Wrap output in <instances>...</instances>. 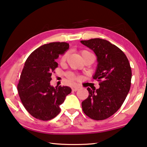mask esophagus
I'll return each mask as SVG.
<instances>
[{
	"label": "esophagus",
	"instance_id": "obj_1",
	"mask_svg": "<svg viewBox=\"0 0 147 147\" xmlns=\"http://www.w3.org/2000/svg\"><path fill=\"white\" fill-rule=\"evenodd\" d=\"M78 88H79V86H73V87H72V90H73V91H76V90H78Z\"/></svg>",
	"mask_w": 147,
	"mask_h": 147
}]
</instances>
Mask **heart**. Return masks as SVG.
Returning a JSON list of instances; mask_svg holds the SVG:
<instances>
[{
  "label": "heart",
  "mask_w": 147,
  "mask_h": 147,
  "mask_svg": "<svg viewBox=\"0 0 147 147\" xmlns=\"http://www.w3.org/2000/svg\"><path fill=\"white\" fill-rule=\"evenodd\" d=\"M88 53H89L87 51H82V52H81L82 57H83L84 55H85L86 54H88ZM68 55H69V53H68L67 52H66V53H64L63 55L61 56V62H65L66 60H67V59ZM74 78H75V79H78V78H78V76H74Z\"/></svg>",
  "instance_id": "b5f03b06"
}]
</instances>
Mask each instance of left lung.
Segmentation results:
<instances>
[{
  "instance_id": "left-lung-1",
  "label": "left lung",
  "mask_w": 147,
  "mask_h": 147,
  "mask_svg": "<svg viewBox=\"0 0 147 147\" xmlns=\"http://www.w3.org/2000/svg\"><path fill=\"white\" fill-rule=\"evenodd\" d=\"M97 57L98 65L93 79L98 80V89L87 88L88 98L82 102L84 114L101 121L114 115L123 104L131 84L132 71L127 56L119 47L101 38L81 40Z\"/></svg>"
}]
</instances>
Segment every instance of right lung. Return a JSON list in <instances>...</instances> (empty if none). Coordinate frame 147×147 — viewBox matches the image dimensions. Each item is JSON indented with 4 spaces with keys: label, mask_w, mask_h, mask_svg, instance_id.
<instances>
[{
    "label": "right lung",
    "mask_w": 147,
    "mask_h": 147,
    "mask_svg": "<svg viewBox=\"0 0 147 147\" xmlns=\"http://www.w3.org/2000/svg\"><path fill=\"white\" fill-rule=\"evenodd\" d=\"M69 48V45L65 42L42 45L24 63L18 92L26 110L37 119L47 121L57 117L61 111L60 105L71 92L69 86L50 85L51 75L58 67L56 60Z\"/></svg>",
    "instance_id": "right-lung-1"
}]
</instances>
